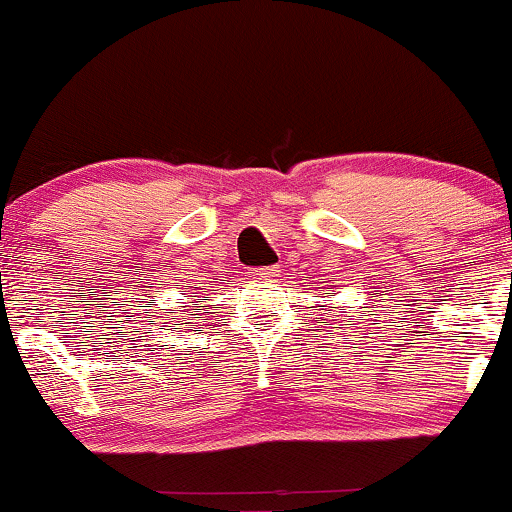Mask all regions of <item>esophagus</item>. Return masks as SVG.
<instances>
[{
    "label": "esophagus",
    "mask_w": 512,
    "mask_h": 512,
    "mask_svg": "<svg viewBox=\"0 0 512 512\" xmlns=\"http://www.w3.org/2000/svg\"><path fill=\"white\" fill-rule=\"evenodd\" d=\"M276 272H279V269L276 267H262V269H252V276H274Z\"/></svg>",
    "instance_id": "esophagus-1"
}]
</instances>
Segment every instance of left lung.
Returning <instances> with one entry per match:
<instances>
[{
  "label": "left lung",
  "instance_id": "obj_1",
  "mask_svg": "<svg viewBox=\"0 0 512 512\" xmlns=\"http://www.w3.org/2000/svg\"><path fill=\"white\" fill-rule=\"evenodd\" d=\"M322 308H325V305H322Z\"/></svg>",
  "mask_w": 512,
  "mask_h": 512
}]
</instances>
